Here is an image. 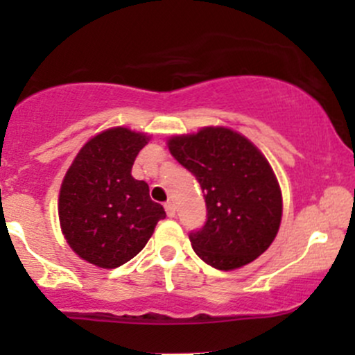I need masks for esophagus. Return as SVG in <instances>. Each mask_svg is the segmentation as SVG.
<instances>
[{
	"instance_id": "34e87169",
	"label": "esophagus",
	"mask_w": 355,
	"mask_h": 355,
	"mask_svg": "<svg viewBox=\"0 0 355 355\" xmlns=\"http://www.w3.org/2000/svg\"><path fill=\"white\" fill-rule=\"evenodd\" d=\"M165 211H166V215H168L170 218L175 217V203L173 202H166L165 203Z\"/></svg>"
}]
</instances>
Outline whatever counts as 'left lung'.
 Returning <instances> with one entry per match:
<instances>
[{
  "label": "left lung",
  "instance_id": "8db88e82",
  "mask_svg": "<svg viewBox=\"0 0 355 355\" xmlns=\"http://www.w3.org/2000/svg\"><path fill=\"white\" fill-rule=\"evenodd\" d=\"M168 150L205 197V225L189 235L195 254L218 270L254 262L274 242L282 220V193L267 158L223 126L172 137Z\"/></svg>",
  "mask_w": 355,
  "mask_h": 355
}]
</instances>
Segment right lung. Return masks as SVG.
Segmentation results:
<instances>
[{
	"label": "right lung",
	"instance_id": "obj_1",
	"mask_svg": "<svg viewBox=\"0 0 355 355\" xmlns=\"http://www.w3.org/2000/svg\"><path fill=\"white\" fill-rule=\"evenodd\" d=\"M150 137L116 126L88 140L60 189V225L68 245L93 266L115 268L133 259L165 218L148 183L132 177Z\"/></svg>",
	"mask_w": 355,
	"mask_h": 355
}]
</instances>
